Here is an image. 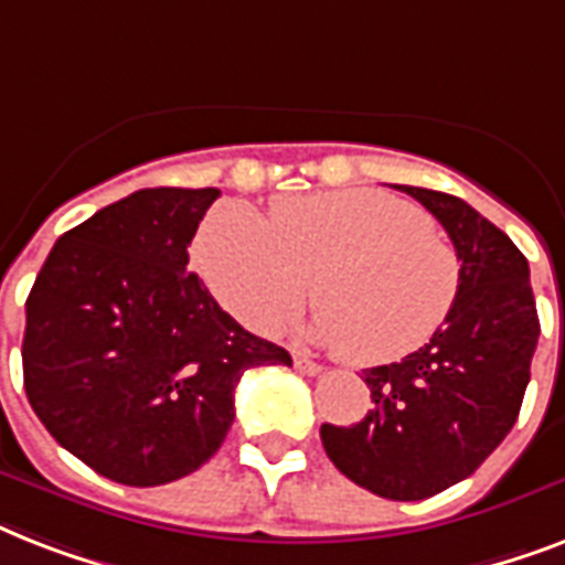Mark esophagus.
Instances as JSON below:
<instances>
[{
  "mask_svg": "<svg viewBox=\"0 0 565 565\" xmlns=\"http://www.w3.org/2000/svg\"><path fill=\"white\" fill-rule=\"evenodd\" d=\"M292 363H296V370H299L301 375H319V372H322V366H319L317 361L305 358V354H296V358H292Z\"/></svg>",
  "mask_w": 565,
  "mask_h": 565,
  "instance_id": "1",
  "label": "esophagus"
}]
</instances>
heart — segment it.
<instances>
[{
    "instance_id": "1",
    "label": "heart",
    "mask_w": 565,
    "mask_h": 565,
    "mask_svg": "<svg viewBox=\"0 0 565 565\" xmlns=\"http://www.w3.org/2000/svg\"><path fill=\"white\" fill-rule=\"evenodd\" d=\"M195 264L222 308L257 334L301 310L313 281V337L349 363L419 352L455 308L460 257L428 213L381 190L281 195L269 222L243 202L204 220Z\"/></svg>"
}]
</instances>
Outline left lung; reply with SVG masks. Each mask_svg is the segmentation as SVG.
<instances>
[{
  "instance_id": "obj_1",
  "label": "left lung",
  "mask_w": 565,
  "mask_h": 565,
  "mask_svg": "<svg viewBox=\"0 0 565 565\" xmlns=\"http://www.w3.org/2000/svg\"><path fill=\"white\" fill-rule=\"evenodd\" d=\"M425 204L455 243L460 292L419 352L363 370L372 411L322 425L340 472L381 499L419 501L463 481L516 425L540 340L531 269L513 239L472 204L395 184Z\"/></svg>"
}]
</instances>
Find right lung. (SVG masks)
<instances>
[{
	"mask_svg": "<svg viewBox=\"0 0 565 565\" xmlns=\"http://www.w3.org/2000/svg\"><path fill=\"white\" fill-rule=\"evenodd\" d=\"M220 190L149 188L57 237L25 301L31 411L93 472L158 487L195 472L234 422L246 370L292 358L188 273Z\"/></svg>",
	"mask_w": 565,
	"mask_h": 565,
	"instance_id": "add662e5",
	"label": "right lung"
}]
</instances>
